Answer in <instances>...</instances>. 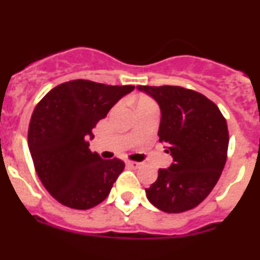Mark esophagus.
<instances>
[{
  "label": "esophagus",
  "instance_id": "1",
  "mask_svg": "<svg viewBox=\"0 0 260 260\" xmlns=\"http://www.w3.org/2000/svg\"><path fill=\"white\" fill-rule=\"evenodd\" d=\"M127 165L130 168H133V169H138V168H141L142 165V162H137V161H127Z\"/></svg>",
  "mask_w": 260,
  "mask_h": 260
}]
</instances>
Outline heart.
<instances>
[{
	"instance_id": "heart-1",
	"label": "heart",
	"mask_w": 260,
	"mask_h": 260,
	"mask_svg": "<svg viewBox=\"0 0 260 260\" xmlns=\"http://www.w3.org/2000/svg\"><path fill=\"white\" fill-rule=\"evenodd\" d=\"M147 104H153L151 100H148V99H144V98H141L139 99V102H138V108L143 107V105H147Z\"/></svg>"
}]
</instances>
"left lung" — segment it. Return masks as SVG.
Masks as SVG:
<instances>
[{
	"label": "left lung",
	"mask_w": 260,
	"mask_h": 260,
	"mask_svg": "<svg viewBox=\"0 0 260 260\" xmlns=\"http://www.w3.org/2000/svg\"><path fill=\"white\" fill-rule=\"evenodd\" d=\"M160 108L158 141L173 157L146 189L147 199L162 212L180 213L197 207L212 191L224 169L229 135L215 103L178 86H138Z\"/></svg>",
	"instance_id": "left-lung-1"
}]
</instances>
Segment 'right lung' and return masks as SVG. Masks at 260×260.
<instances>
[{
    "instance_id": "1",
    "label": "right lung",
    "mask_w": 260,
    "mask_h": 260,
    "mask_svg": "<svg viewBox=\"0 0 260 260\" xmlns=\"http://www.w3.org/2000/svg\"><path fill=\"white\" fill-rule=\"evenodd\" d=\"M134 88L71 80L54 87L35 108L29 152L41 183L61 204L88 210L109 195L125 164L91 152L88 139L96 123Z\"/></svg>"
}]
</instances>
